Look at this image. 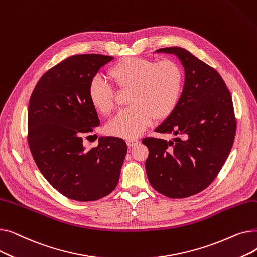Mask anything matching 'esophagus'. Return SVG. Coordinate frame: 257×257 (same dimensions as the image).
I'll use <instances>...</instances> for the list:
<instances>
[{"label": "esophagus", "mask_w": 257, "mask_h": 257, "mask_svg": "<svg viewBox=\"0 0 257 257\" xmlns=\"http://www.w3.org/2000/svg\"><path fill=\"white\" fill-rule=\"evenodd\" d=\"M126 143H127L128 147H134V146H137L140 143V141L136 140V139H129V140L126 141Z\"/></svg>", "instance_id": "obj_1"}]
</instances>
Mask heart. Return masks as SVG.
I'll use <instances>...</instances> for the list:
<instances>
[{"label": "heart", "instance_id": "b5f03b06", "mask_svg": "<svg viewBox=\"0 0 257 257\" xmlns=\"http://www.w3.org/2000/svg\"><path fill=\"white\" fill-rule=\"evenodd\" d=\"M118 89H130L126 109L120 110L107 125L111 136L134 139L149 127L153 118L164 119L176 108L182 90L183 74L172 60L127 57L116 62L108 72ZM92 107L102 114L114 108V89L106 80L93 77L88 87Z\"/></svg>", "mask_w": 257, "mask_h": 257}]
</instances>
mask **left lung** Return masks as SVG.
Here are the masks:
<instances>
[{
	"label": "left lung",
	"mask_w": 257,
	"mask_h": 257,
	"mask_svg": "<svg viewBox=\"0 0 257 257\" xmlns=\"http://www.w3.org/2000/svg\"><path fill=\"white\" fill-rule=\"evenodd\" d=\"M174 54L184 67V85L175 110L155 131L174 139L146 138V171L154 190L169 198L202 192L215 179L233 145L236 121L231 94L220 74L179 47Z\"/></svg>",
	"instance_id": "left-lung-1"
}]
</instances>
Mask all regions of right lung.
Here are the masks:
<instances>
[{
    "mask_svg": "<svg viewBox=\"0 0 257 257\" xmlns=\"http://www.w3.org/2000/svg\"><path fill=\"white\" fill-rule=\"evenodd\" d=\"M113 57L82 54L64 59L43 75L28 107V143L48 182L76 201H96L117 184L127 153L123 139L102 137L86 149L83 137L100 125L88 98L91 79Z\"/></svg>",
    "mask_w": 257,
    "mask_h": 257,
    "instance_id": "1",
    "label": "right lung"
}]
</instances>
